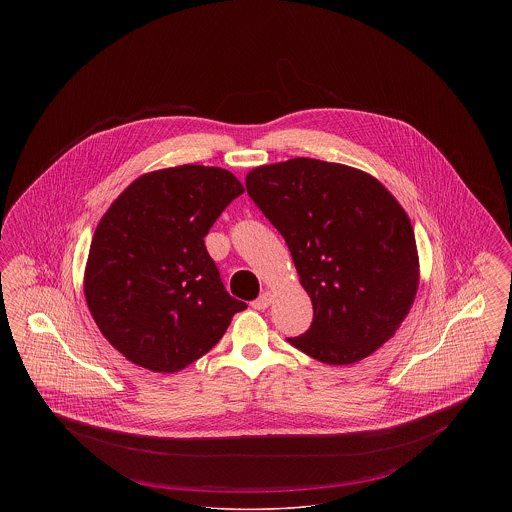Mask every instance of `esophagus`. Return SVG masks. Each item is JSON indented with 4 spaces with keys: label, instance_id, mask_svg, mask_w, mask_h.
<instances>
[{
    "label": "esophagus",
    "instance_id": "obj_1",
    "mask_svg": "<svg viewBox=\"0 0 512 512\" xmlns=\"http://www.w3.org/2000/svg\"><path fill=\"white\" fill-rule=\"evenodd\" d=\"M270 301H272V293L265 292L261 293L251 305H253V309H257V311H265L268 305H270Z\"/></svg>",
    "mask_w": 512,
    "mask_h": 512
}]
</instances>
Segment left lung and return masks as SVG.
Instances as JSON below:
<instances>
[{"mask_svg": "<svg viewBox=\"0 0 512 512\" xmlns=\"http://www.w3.org/2000/svg\"><path fill=\"white\" fill-rule=\"evenodd\" d=\"M247 194L284 236L313 301L311 328L288 338L326 365H353L384 345L418 290L413 224L370 174L309 157L257 167Z\"/></svg>", "mask_w": 512, "mask_h": 512, "instance_id": "obj_1", "label": "left lung"}]
</instances>
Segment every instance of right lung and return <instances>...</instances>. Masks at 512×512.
<instances>
[{"label": "right lung", "instance_id": "add662e5", "mask_svg": "<svg viewBox=\"0 0 512 512\" xmlns=\"http://www.w3.org/2000/svg\"><path fill=\"white\" fill-rule=\"evenodd\" d=\"M242 194L232 172L182 165L136 178L99 220L84 295L101 334L130 363L178 372L247 307L226 292L203 242Z\"/></svg>", "mask_w": 512, "mask_h": 512}]
</instances>
